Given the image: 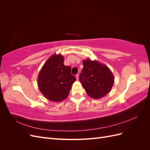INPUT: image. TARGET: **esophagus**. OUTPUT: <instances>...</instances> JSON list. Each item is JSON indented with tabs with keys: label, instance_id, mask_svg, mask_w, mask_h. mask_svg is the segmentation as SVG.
<instances>
[{
	"label": "esophagus",
	"instance_id": "34e87169",
	"mask_svg": "<svg viewBox=\"0 0 150 150\" xmlns=\"http://www.w3.org/2000/svg\"><path fill=\"white\" fill-rule=\"evenodd\" d=\"M76 78L77 80H78V79H79V74H78L76 75Z\"/></svg>",
	"mask_w": 150,
	"mask_h": 150
}]
</instances>
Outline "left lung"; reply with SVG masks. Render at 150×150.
I'll list each match as a JSON object with an SVG mask.
<instances>
[{
  "instance_id": "8db88e82",
  "label": "left lung",
  "mask_w": 150,
  "mask_h": 150,
  "mask_svg": "<svg viewBox=\"0 0 150 150\" xmlns=\"http://www.w3.org/2000/svg\"><path fill=\"white\" fill-rule=\"evenodd\" d=\"M83 64L79 81L86 93L94 99L105 96L114 84V76L110 69L106 65L90 59L84 60Z\"/></svg>"
}]
</instances>
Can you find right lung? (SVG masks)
<instances>
[{
    "label": "right lung",
    "instance_id": "right-lung-1",
    "mask_svg": "<svg viewBox=\"0 0 150 150\" xmlns=\"http://www.w3.org/2000/svg\"><path fill=\"white\" fill-rule=\"evenodd\" d=\"M64 60L61 54H53L43 65L38 75L40 91L45 98L54 102L66 99L76 80L71 74V67L64 64Z\"/></svg>",
    "mask_w": 150,
    "mask_h": 150
}]
</instances>
